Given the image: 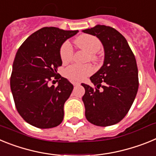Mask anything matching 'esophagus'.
<instances>
[{"mask_svg": "<svg viewBox=\"0 0 156 156\" xmlns=\"http://www.w3.org/2000/svg\"><path fill=\"white\" fill-rule=\"evenodd\" d=\"M73 85H74V86H80V83H79V82H74L73 83Z\"/></svg>", "mask_w": 156, "mask_h": 156, "instance_id": "34e87169", "label": "esophagus"}]
</instances>
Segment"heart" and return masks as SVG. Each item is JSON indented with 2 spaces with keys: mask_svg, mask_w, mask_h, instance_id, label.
Wrapping results in <instances>:
<instances>
[{
  "mask_svg": "<svg viewBox=\"0 0 156 156\" xmlns=\"http://www.w3.org/2000/svg\"><path fill=\"white\" fill-rule=\"evenodd\" d=\"M74 44L78 48L89 54V58L95 61L96 57L94 54L101 49V41L94 36L89 34H83L74 40ZM61 59L63 62H68L73 58V48L69 42L63 44L60 51ZM93 73V68L90 65L85 66H71L66 69V76L74 81H82Z\"/></svg>",
  "mask_w": 156,
  "mask_h": 156,
  "instance_id": "1",
  "label": "heart"
}]
</instances>
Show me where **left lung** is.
Returning a JSON list of instances; mask_svg holds the SVG:
<instances>
[{
	"label": "left lung",
	"instance_id": "left-lung-1",
	"mask_svg": "<svg viewBox=\"0 0 156 156\" xmlns=\"http://www.w3.org/2000/svg\"><path fill=\"white\" fill-rule=\"evenodd\" d=\"M82 32L98 37L105 53L102 66L90 77L95 88L82 83L85 116L96 126H112L123 119L137 95V62L125 37L114 28L96 25Z\"/></svg>",
	"mask_w": 156,
	"mask_h": 156
}]
</instances>
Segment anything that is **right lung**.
Masks as SVG:
<instances>
[{"label": "right lung", "mask_w": 156, "mask_h": 156, "mask_svg": "<svg viewBox=\"0 0 156 156\" xmlns=\"http://www.w3.org/2000/svg\"><path fill=\"white\" fill-rule=\"evenodd\" d=\"M77 33L78 30L44 27L31 34L16 53L11 90L19 113L32 126L47 129L62 122L64 104L73 86L56 75L57 68L62 64V45ZM53 77L59 80L56 87L48 84Z\"/></svg>", "instance_id": "add662e5"}]
</instances>
